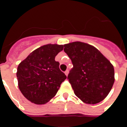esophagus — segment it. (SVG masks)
Instances as JSON below:
<instances>
[{
    "instance_id": "1",
    "label": "esophagus",
    "mask_w": 127,
    "mask_h": 127,
    "mask_svg": "<svg viewBox=\"0 0 127 127\" xmlns=\"http://www.w3.org/2000/svg\"><path fill=\"white\" fill-rule=\"evenodd\" d=\"M64 73L66 75V76H68V74H69V70H66V71L64 72Z\"/></svg>"
}]
</instances>
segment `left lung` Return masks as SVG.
I'll list each match as a JSON object with an SVG mask.
<instances>
[{"label":"left lung","mask_w":127,"mask_h":127,"mask_svg":"<svg viewBox=\"0 0 127 127\" xmlns=\"http://www.w3.org/2000/svg\"><path fill=\"white\" fill-rule=\"evenodd\" d=\"M64 47L73 65L67 78L75 95L85 103L96 104L103 101L114 83L112 64L88 43L72 42Z\"/></svg>","instance_id":"1"}]
</instances>
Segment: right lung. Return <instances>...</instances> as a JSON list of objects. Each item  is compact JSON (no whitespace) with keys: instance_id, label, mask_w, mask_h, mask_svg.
<instances>
[{"instance_id":"add662e5","label":"right lung","mask_w":127,"mask_h":127,"mask_svg":"<svg viewBox=\"0 0 127 127\" xmlns=\"http://www.w3.org/2000/svg\"><path fill=\"white\" fill-rule=\"evenodd\" d=\"M63 47V45H45L34 50L19 64L16 73L18 87L32 103H47L66 78L59 69V63L55 61L56 56Z\"/></svg>"}]
</instances>
